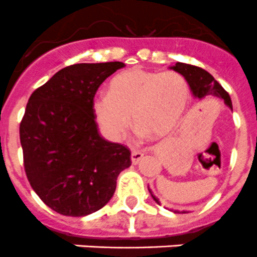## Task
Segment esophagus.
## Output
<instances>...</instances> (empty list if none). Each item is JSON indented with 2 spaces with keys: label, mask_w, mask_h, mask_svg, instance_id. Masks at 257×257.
I'll return each mask as SVG.
<instances>
[{
  "label": "esophagus",
  "mask_w": 257,
  "mask_h": 257,
  "mask_svg": "<svg viewBox=\"0 0 257 257\" xmlns=\"http://www.w3.org/2000/svg\"><path fill=\"white\" fill-rule=\"evenodd\" d=\"M143 158H144V153H142V152H133L131 153V161H133L134 165H138Z\"/></svg>",
  "instance_id": "1"
}]
</instances>
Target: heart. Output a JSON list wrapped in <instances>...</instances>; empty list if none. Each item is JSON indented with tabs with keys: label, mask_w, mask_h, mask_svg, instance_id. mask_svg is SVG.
Returning a JSON list of instances; mask_svg holds the SVG:
<instances>
[{
	"label": "heart",
	"mask_w": 257,
	"mask_h": 257,
	"mask_svg": "<svg viewBox=\"0 0 257 257\" xmlns=\"http://www.w3.org/2000/svg\"><path fill=\"white\" fill-rule=\"evenodd\" d=\"M189 101V86L176 72H152L133 68L117 74L109 94H97L92 112L101 133L112 142L121 140L131 126L143 135L162 138L171 133Z\"/></svg>",
	"instance_id": "b5f03b06"
}]
</instances>
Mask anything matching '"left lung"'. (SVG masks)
<instances>
[{"label": "left lung", "instance_id": "8db88e82", "mask_svg": "<svg viewBox=\"0 0 257 257\" xmlns=\"http://www.w3.org/2000/svg\"><path fill=\"white\" fill-rule=\"evenodd\" d=\"M172 69H174L175 72L180 73L181 76H184V78L187 79V82L189 83V87L190 90H192L193 95H194L197 99L201 100V99H205V97L208 96L219 97V99H222V100H224V103H225L229 108L233 109L229 94L222 88V86L217 82L216 79L208 73L207 70L202 69V68L199 67H196V65L185 64V63H176V64L172 67ZM149 192H151V190H149ZM152 197H153L154 201L160 205V201H158L153 194H152Z\"/></svg>", "mask_w": 257, "mask_h": 257}]
</instances>
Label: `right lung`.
Instances as JSON below:
<instances>
[{
  "instance_id": "1",
  "label": "right lung",
  "mask_w": 257,
  "mask_h": 257,
  "mask_svg": "<svg viewBox=\"0 0 257 257\" xmlns=\"http://www.w3.org/2000/svg\"><path fill=\"white\" fill-rule=\"evenodd\" d=\"M121 61L60 69L33 91L20 122L24 170L45 205L64 216H86L110 201L130 149L103 139L92 112L97 88Z\"/></svg>"
}]
</instances>
